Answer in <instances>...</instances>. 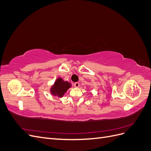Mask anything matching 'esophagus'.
Masks as SVG:
<instances>
[{"mask_svg": "<svg viewBox=\"0 0 151 151\" xmlns=\"http://www.w3.org/2000/svg\"><path fill=\"white\" fill-rule=\"evenodd\" d=\"M74 87H76V88H79V87L80 86L79 83H75L74 84Z\"/></svg>", "mask_w": 151, "mask_h": 151, "instance_id": "34e87169", "label": "esophagus"}]
</instances>
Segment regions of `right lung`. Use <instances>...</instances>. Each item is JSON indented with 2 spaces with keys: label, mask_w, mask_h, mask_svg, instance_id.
I'll return each mask as SVG.
<instances>
[{
  "label": "right lung",
  "mask_w": 151,
  "mask_h": 151,
  "mask_svg": "<svg viewBox=\"0 0 151 151\" xmlns=\"http://www.w3.org/2000/svg\"><path fill=\"white\" fill-rule=\"evenodd\" d=\"M71 86L72 85L70 83L64 81L61 77H58L55 82L54 84L51 87L50 93L54 96L62 98Z\"/></svg>",
  "instance_id": "add662e5"
}]
</instances>
